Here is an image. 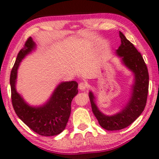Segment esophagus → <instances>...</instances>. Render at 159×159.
Returning <instances> with one entry per match:
<instances>
[{"instance_id": "34e87169", "label": "esophagus", "mask_w": 159, "mask_h": 159, "mask_svg": "<svg viewBox=\"0 0 159 159\" xmlns=\"http://www.w3.org/2000/svg\"><path fill=\"white\" fill-rule=\"evenodd\" d=\"M78 88L81 90H84L87 88V84L84 83V82H81V83L78 84Z\"/></svg>"}]
</instances>
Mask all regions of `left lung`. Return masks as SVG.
I'll return each mask as SVG.
<instances>
[{
  "mask_svg": "<svg viewBox=\"0 0 159 159\" xmlns=\"http://www.w3.org/2000/svg\"><path fill=\"white\" fill-rule=\"evenodd\" d=\"M120 37L121 44L116 50V54L120 57L122 63L134 75L130 98L120 112L106 115L98 109L92 91L89 92L93 113L99 125L107 131L120 130L131 125L143 111L148 95L149 73L143 57L120 31Z\"/></svg>",
  "mask_w": 159,
  "mask_h": 159,
  "instance_id": "8db88e82",
  "label": "left lung"
}]
</instances>
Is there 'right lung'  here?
I'll return each mask as SVG.
<instances>
[{
	"instance_id": "1",
	"label": "right lung",
	"mask_w": 159,
	"mask_h": 159,
	"mask_svg": "<svg viewBox=\"0 0 159 159\" xmlns=\"http://www.w3.org/2000/svg\"><path fill=\"white\" fill-rule=\"evenodd\" d=\"M36 43L28 38L21 49L10 74L12 103L19 119L39 135L54 136L65 129L71 114V103L78 94V83L75 81H63L54 89L46 102L32 106L26 102L16 90L17 71L22 60L36 49Z\"/></svg>"
}]
</instances>
